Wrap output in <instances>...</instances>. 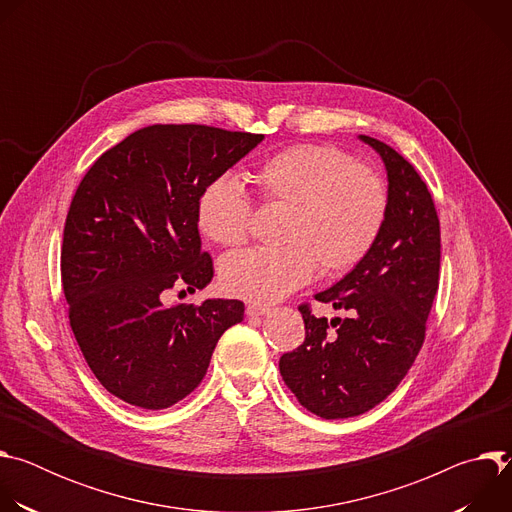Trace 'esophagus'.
Returning a JSON list of instances; mask_svg holds the SVG:
<instances>
[{
  "mask_svg": "<svg viewBox=\"0 0 512 512\" xmlns=\"http://www.w3.org/2000/svg\"><path fill=\"white\" fill-rule=\"evenodd\" d=\"M245 312H247V316H265L267 312H269V306H265V304H247V308H245Z\"/></svg>",
  "mask_w": 512,
  "mask_h": 512,
  "instance_id": "obj_1",
  "label": "esophagus"
}]
</instances>
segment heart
Segmentation results:
<instances>
[{
	"mask_svg": "<svg viewBox=\"0 0 512 512\" xmlns=\"http://www.w3.org/2000/svg\"><path fill=\"white\" fill-rule=\"evenodd\" d=\"M257 198L281 206L277 249H249L221 263L229 294L249 302H275L302 287L316 271L326 275L354 267L375 245L385 216L387 188L371 168L322 145H291L253 172ZM253 206L229 176L204 186L196 218L202 235L221 247L247 241Z\"/></svg>",
	"mask_w": 512,
	"mask_h": 512,
	"instance_id": "1",
	"label": "heart"
}]
</instances>
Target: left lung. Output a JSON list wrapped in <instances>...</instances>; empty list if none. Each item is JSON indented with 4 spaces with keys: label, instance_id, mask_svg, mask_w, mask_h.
Instances as JSON below:
<instances>
[{
    "label": "left lung",
    "instance_id": "1",
    "mask_svg": "<svg viewBox=\"0 0 512 512\" xmlns=\"http://www.w3.org/2000/svg\"><path fill=\"white\" fill-rule=\"evenodd\" d=\"M358 139L387 170L383 229L352 271L314 296L348 316L328 322L300 306L306 340L279 358L285 385L324 419L360 415L397 389L423 344L440 283V218L425 182L391 145Z\"/></svg>",
    "mask_w": 512,
    "mask_h": 512
}]
</instances>
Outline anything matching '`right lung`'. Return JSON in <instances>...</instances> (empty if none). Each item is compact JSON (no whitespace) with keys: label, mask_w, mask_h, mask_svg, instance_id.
<instances>
[{"label":"right lung","mask_w":512,"mask_h":512,"mask_svg":"<svg viewBox=\"0 0 512 512\" xmlns=\"http://www.w3.org/2000/svg\"><path fill=\"white\" fill-rule=\"evenodd\" d=\"M263 141L208 125H148L107 150L70 202L60 271L70 328L99 383L141 409H166L206 375L239 300L164 306L176 285L202 289L198 198Z\"/></svg>","instance_id":"obj_1"}]
</instances>
